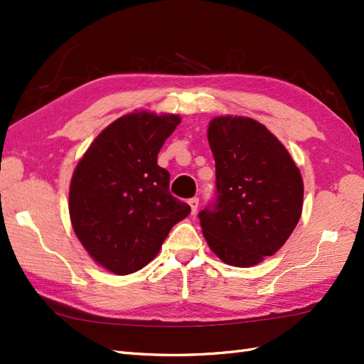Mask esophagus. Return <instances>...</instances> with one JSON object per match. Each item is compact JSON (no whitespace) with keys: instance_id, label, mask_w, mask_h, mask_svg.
Wrapping results in <instances>:
<instances>
[{"instance_id":"1","label":"esophagus","mask_w":364,"mask_h":364,"mask_svg":"<svg viewBox=\"0 0 364 364\" xmlns=\"http://www.w3.org/2000/svg\"><path fill=\"white\" fill-rule=\"evenodd\" d=\"M189 206H191V211H192V214H196L197 213V210H198V203H200V200L197 198V197H194V198H189Z\"/></svg>"}]
</instances>
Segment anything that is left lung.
<instances>
[{
  "mask_svg": "<svg viewBox=\"0 0 364 364\" xmlns=\"http://www.w3.org/2000/svg\"><path fill=\"white\" fill-rule=\"evenodd\" d=\"M213 202L198 213L208 245L227 264H258L288 241L304 203V181L288 150L253 119L215 117Z\"/></svg>",
  "mask_w": 364,
  "mask_h": 364,
  "instance_id": "left-lung-1",
  "label": "left lung"
}]
</instances>
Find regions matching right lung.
I'll return each instance as SVG.
<instances>
[{"instance_id":"1","label":"right lung","mask_w":364,"mask_h":364,"mask_svg":"<svg viewBox=\"0 0 364 364\" xmlns=\"http://www.w3.org/2000/svg\"><path fill=\"white\" fill-rule=\"evenodd\" d=\"M180 117L133 112L103 129L76 166L70 219L84 249L111 272H137L156 257L191 206L170 194L158 153Z\"/></svg>"}]
</instances>
